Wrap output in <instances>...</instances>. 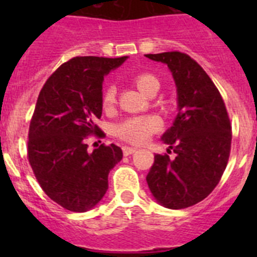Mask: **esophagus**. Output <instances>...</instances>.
Returning a JSON list of instances; mask_svg holds the SVG:
<instances>
[{"label":"esophagus","mask_w":257,"mask_h":257,"mask_svg":"<svg viewBox=\"0 0 257 257\" xmlns=\"http://www.w3.org/2000/svg\"><path fill=\"white\" fill-rule=\"evenodd\" d=\"M122 151H123L124 156H130V154L135 153L136 148H133V147H123V148H122Z\"/></svg>","instance_id":"esophagus-1"}]
</instances>
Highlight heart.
<instances>
[{
    "mask_svg": "<svg viewBox=\"0 0 257 257\" xmlns=\"http://www.w3.org/2000/svg\"><path fill=\"white\" fill-rule=\"evenodd\" d=\"M134 82L140 91L148 94L154 86H158V79L151 73H140L134 77ZM103 106L110 108L115 101V87L106 85L103 91ZM162 127V121L158 115H134L123 119L115 126V134L121 139L133 144H142Z\"/></svg>",
    "mask_w": 257,
    "mask_h": 257,
    "instance_id": "heart-1",
    "label": "heart"
}]
</instances>
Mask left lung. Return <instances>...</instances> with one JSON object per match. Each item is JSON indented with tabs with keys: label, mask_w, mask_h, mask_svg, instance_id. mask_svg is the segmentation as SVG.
Instances as JSON below:
<instances>
[{
	"label": "left lung",
	"mask_w": 257,
	"mask_h": 257,
	"mask_svg": "<svg viewBox=\"0 0 257 257\" xmlns=\"http://www.w3.org/2000/svg\"><path fill=\"white\" fill-rule=\"evenodd\" d=\"M145 56L165 63L171 70L179 109L174 124L162 135L177 157L156 154L147 183L165 207H190L215 189L225 171L231 145L230 119L219 90L194 59L180 51Z\"/></svg>",
	"instance_id": "obj_1"
}]
</instances>
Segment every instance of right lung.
<instances>
[{"label":"right lung","instance_id":"1","mask_svg":"<svg viewBox=\"0 0 257 257\" xmlns=\"http://www.w3.org/2000/svg\"><path fill=\"white\" fill-rule=\"evenodd\" d=\"M127 59L76 56L47 78L28 133V161L47 196L65 210L85 212L108 189L109 171L122 160L114 144L87 151V136L103 138L95 124L103 110L104 76Z\"/></svg>","mask_w":257,"mask_h":257}]
</instances>
